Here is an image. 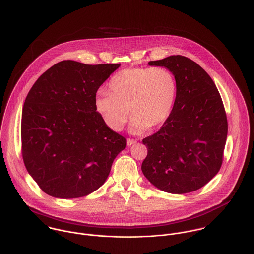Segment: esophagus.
Segmentation results:
<instances>
[{"label":"esophagus","instance_id":"34e87169","mask_svg":"<svg viewBox=\"0 0 254 254\" xmlns=\"http://www.w3.org/2000/svg\"><path fill=\"white\" fill-rule=\"evenodd\" d=\"M126 143H127L128 146H131V145H134V144L136 143V141H135V140H132V139H127Z\"/></svg>","mask_w":254,"mask_h":254}]
</instances>
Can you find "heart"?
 <instances>
[{"mask_svg":"<svg viewBox=\"0 0 254 254\" xmlns=\"http://www.w3.org/2000/svg\"><path fill=\"white\" fill-rule=\"evenodd\" d=\"M111 93L100 90L95 109L111 130H120L130 115L134 134L156 130L170 118L178 97L175 74L166 67H130L109 82Z\"/></svg>","mask_w":254,"mask_h":254,"instance_id":"heart-1","label":"heart"}]
</instances>
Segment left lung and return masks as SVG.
Segmentation results:
<instances>
[{
  "label": "left lung",
  "instance_id": "8db88e82",
  "mask_svg": "<svg viewBox=\"0 0 254 254\" xmlns=\"http://www.w3.org/2000/svg\"><path fill=\"white\" fill-rule=\"evenodd\" d=\"M175 74L178 97L167 122L143 140L147 155L142 163L145 178L170 193L194 191L220 170L228 134L225 109L206 71L183 56L149 62Z\"/></svg>",
  "mask_w": 254,
  "mask_h": 254
}]
</instances>
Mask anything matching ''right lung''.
Instances as JSON below:
<instances>
[{
  "label": "right lung",
  "instance_id": "right-lung-1",
  "mask_svg": "<svg viewBox=\"0 0 254 254\" xmlns=\"http://www.w3.org/2000/svg\"><path fill=\"white\" fill-rule=\"evenodd\" d=\"M119 66L63 61L43 73L29 91L21 117L22 157L47 194L85 196L108 179L126 139L104 122L95 97Z\"/></svg>",
  "mask_w": 254,
  "mask_h": 254
}]
</instances>
